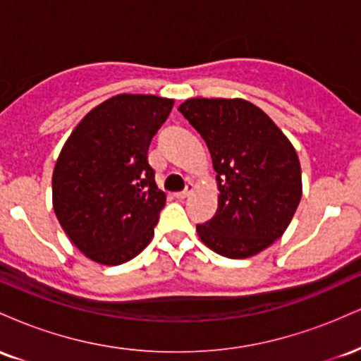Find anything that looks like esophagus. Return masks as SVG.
Returning <instances> with one entry per match:
<instances>
[{
  "mask_svg": "<svg viewBox=\"0 0 361 361\" xmlns=\"http://www.w3.org/2000/svg\"><path fill=\"white\" fill-rule=\"evenodd\" d=\"M192 190H193V185H192V183H186L185 190H181V192H176L175 197H176V198H185V197H188V193L192 192Z\"/></svg>",
  "mask_w": 361,
  "mask_h": 361,
  "instance_id": "1",
  "label": "esophagus"
}]
</instances>
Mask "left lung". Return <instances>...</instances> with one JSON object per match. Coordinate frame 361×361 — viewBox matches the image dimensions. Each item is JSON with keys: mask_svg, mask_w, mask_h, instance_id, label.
Here are the masks:
<instances>
[{"mask_svg": "<svg viewBox=\"0 0 361 361\" xmlns=\"http://www.w3.org/2000/svg\"><path fill=\"white\" fill-rule=\"evenodd\" d=\"M178 110L205 140L217 173V212L197 224L200 239L234 259L267 250L299 207L295 149L263 110L246 100L192 98Z\"/></svg>", "mask_w": 361, "mask_h": 361, "instance_id": "left-lung-1", "label": "left lung"}]
</instances>
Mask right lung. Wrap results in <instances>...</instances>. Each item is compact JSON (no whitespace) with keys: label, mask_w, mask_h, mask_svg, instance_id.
I'll list each match as a JSON object with an SVG mask.
<instances>
[{"label":"right lung","mask_w":361,"mask_h":361,"mask_svg":"<svg viewBox=\"0 0 361 361\" xmlns=\"http://www.w3.org/2000/svg\"><path fill=\"white\" fill-rule=\"evenodd\" d=\"M152 94H117L78 123L54 168V212L90 259L122 264L151 243L166 195L147 161L173 109Z\"/></svg>","instance_id":"add662e5"}]
</instances>
